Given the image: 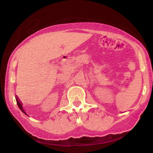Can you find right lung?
<instances>
[{
    "label": "right lung",
    "instance_id": "add662e5",
    "mask_svg": "<svg viewBox=\"0 0 153 153\" xmlns=\"http://www.w3.org/2000/svg\"><path fill=\"white\" fill-rule=\"evenodd\" d=\"M16 103H17V104H18V107L20 108V109L22 110V112H24V114H25V115H27V114H26V112H25L24 111V108H23V107H22V103L20 102V101L18 100V97L17 96H16Z\"/></svg>",
    "mask_w": 153,
    "mask_h": 153
}]
</instances>
